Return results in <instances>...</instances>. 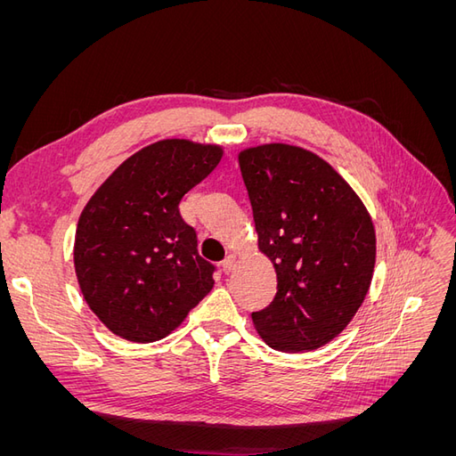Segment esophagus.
Returning <instances> with one entry per match:
<instances>
[{
  "label": "esophagus",
  "mask_w": 456,
  "mask_h": 456,
  "mask_svg": "<svg viewBox=\"0 0 456 456\" xmlns=\"http://www.w3.org/2000/svg\"><path fill=\"white\" fill-rule=\"evenodd\" d=\"M236 262H238V255L230 253V255L223 260V270H224L226 273H230L233 268H236Z\"/></svg>",
  "instance_id": "esophagus-1"
}]
</instances>
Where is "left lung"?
<instances>
[{"label": "left lung", "mask_w": 456, "mask_h": 456, "mask_svg": "<svg viewBox=\"0 0 456 456\" xmlns=\"http://www.w3.org/2000/svg\"><path fill=\"white\" fill-rule=\"evenodd\" d=\"M249 191L258 251L278 275L272 305L253 314L270 348L325 346L354 320L369 293L377 233L362 198L310 150L270 142L238 156Z\"/></svg>", "instance_id": "1"}]
</instances>
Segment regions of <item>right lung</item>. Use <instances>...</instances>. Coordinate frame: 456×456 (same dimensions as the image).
<instances>
[{
  "label": "right lung",
  "mask_w": 456,
  "mask_h": 456,
  "mask_svg": "<svg viewBox=\"0 0 456 456\" xmlns=\"http://www.w3.org/2000/svg\"><path fill=\"white\" fill-rule=\"evenodd\" d=\"M224 146L165 139L123 161L77 220L74 266L93 314L129 342L171 335L211 291L215 266L198 255L178 205Z\"/></svg>",
  "instance_id": "obj_1"
}]
</instances>
